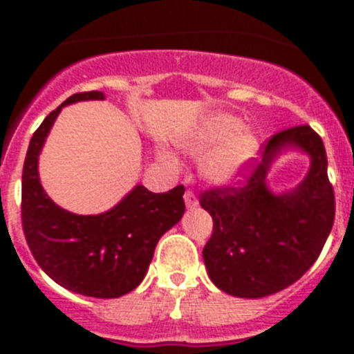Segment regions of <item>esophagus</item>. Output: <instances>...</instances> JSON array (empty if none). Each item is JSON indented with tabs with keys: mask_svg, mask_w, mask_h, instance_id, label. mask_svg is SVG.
<instances>
[{
	"mask_svg": "<svg viewBox=\"0 0 354 354\" xmlns=\"http://www.w3.org/2000/svg\"><path fill=\"white\" fill-rule=\"evenodd\" d=\"M184 202H186V207H187V209L198 207V200H196L195 193L189 192V189H187V192L184 193Z\"/></svg>",
	"mask_w": 354,
	"mask_h": 354,
	"instance_id": "obj_1",
	"label": "esophagus"
}]
</instances>
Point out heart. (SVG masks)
I'll return each mask as SVG.
<instances>
[{
	"instance_id": "heart-1",
	"label": "heart",
	"mask_w": 354,
	"mask_h": 354,
	"mask_svg": "<svg viewBox=\"0 0 354 354\" xmlns=\"http://www.w3.org/2000/svg\"><path fill=\"white\" fill-rule=\"evenodd\" d=\"M183 145L195 156L215 150L202 162V174L216 186H227L239 180L261 149L257 134L245 129V122L230 113L211 115L198 133Z\"/></svg>"
}]
</instances>
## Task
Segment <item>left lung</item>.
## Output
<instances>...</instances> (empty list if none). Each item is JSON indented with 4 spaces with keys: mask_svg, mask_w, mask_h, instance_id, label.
<instances>
[{
    "mask_svg": "<svg viewBox=\"0 0 354 354\" xmlns=\"http://www.w3.org/2000/svg\"><path fill=\"white\" fill-rule=\"evenodd\" d=\"M245 186L205 192L200 205L212 216V236L204 246L209 278L237 298L257 299L292 286L317 261L335 218L323 140L310 126L274 134ZM298 149L311 159L306 179L289 192L267 184L272 162Z\"/></svg>",
    "mask_w": 354,
    "mask_h": 354,
    "instance_id": "8db88e82",
    "label": "left lung"
}]
</instances>
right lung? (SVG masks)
I'll use <instances>...</instances> for the list:
<instances>
[{
	"mask_svg": "<svg viewBox=\"0 0 354 354\" xmlns=\"http://www.w3.org/2000/svg\"><path fill=\"white\" fill-rule=\"evenodd\" d=\"M102 92L74 93L44 118L31 138L23 168V228L39 266L56 283L92 298H118L142 283L158 241L184 214V187L152 193L136 186L101 214H74L44 192L39 156L62 108L104 101Z\"/></svg>",
	"mask_w": 354,
	"mask_h": 354,
	"instance_id": "obj_1",
	"label": "right lung"
}]
</instances>
